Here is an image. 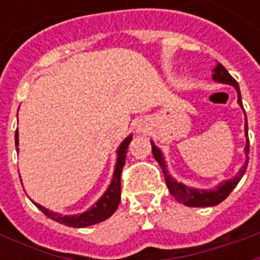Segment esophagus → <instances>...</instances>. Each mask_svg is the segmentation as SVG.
Returning <instances> with one entry per match:
<instances>
[{
    "mask_svg": "<svg viewBox=\"0 0 260 260\" xmlns=\"http://www.w3.org/2000/svg\"><path fill=\"white\" fill-rule=\"evenodd\" d=\"M149 129H150V124L146 122V121H141V122H138V125H136V132L138 134H145Z\"/></svg>",
    "mask_w": 260,
    "mask_h": 260,
    "instance_id": "1",
    "label": "esophagus"
}]
</instances>
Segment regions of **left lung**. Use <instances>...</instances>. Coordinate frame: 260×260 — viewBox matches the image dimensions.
Listing matches in <instances>:
<instances>
[{
  "label": "left lung",
  "mask_w": 260,
  "mask_h": 260,
  "mask_svg": "<svg viewBox=\"0 0 260 260\" xmlns=\"http://www.w3.org/2000/svg\"><path fill=\"white\" fill-rule=\"evenodd\" d=\"M212 78L214 82H218V83H224V85H230L234 87L237 90V97H238V104H240L241 108L242 107V100H241V91H240V85L238 82L229 74V71L224 68L223 65L217 62V65L213 69ZM244 117H245V126H244V131H245V138L246 143L245 147H244V153H245V161L242 164V167L240 169V171L230 180H225L223 182H220L218 185H216L212 189H199V188H192V186H188L182 182H178L175 180L174 177H171V174L169 173V169H167V164H166V160L163 157V152L158 149L154 142L150 141L152 143V152L153 156L156 158V161L160 164V167L163 170L164 180H166V184L169 186V191L171 195L174 196L175 201H178L180 203H184L185 206L191 207H209V206H216L218 203L227 198V196L231 193V191L234 189L237 184L240 182V180L242 178V175L245 174V170L248 167V153H249V139H248V119H246V114L244 111Z\"/></svg>",
  "instance_id": "8db88e82"
}]
</instances>
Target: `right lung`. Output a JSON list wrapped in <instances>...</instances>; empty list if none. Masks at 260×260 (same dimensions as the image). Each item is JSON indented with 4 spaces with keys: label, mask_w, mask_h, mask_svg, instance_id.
<instances>
[{
    "label": "right lung",
    "mask_w": 260,
    "mask_h": 260,
    "mask_svg": "<svg viewBox=\"0 0 260 260\" xmlns=\"http://www.w3.org/2000/svg\"><path fill=\"white\" fill-rule=\"evenodd\" d=\"M132 141V135H128L124 141L121 142V145L117 149V163H115V169H114L113 180L110 182V185L103 193V196L99 201L89 207L86 212L79 213V214H61V213L48 210L47 207L42 206L39 203H35L40 210H42L47 217H50L54 221L59 224H65L68 227H75V229H82V227H89L93 224L102 223L104 220L113 216V213L117 210V207L121 201V173H122V167L125 164V157H126V152H128V145ZM15 146H16V152H19V134L18 129L15 132Z\"/></svg>",
    "instance_id": "obj_1"
}]
</instances>
